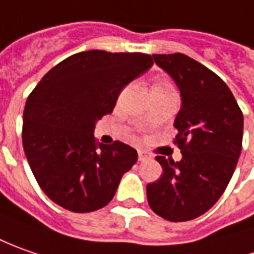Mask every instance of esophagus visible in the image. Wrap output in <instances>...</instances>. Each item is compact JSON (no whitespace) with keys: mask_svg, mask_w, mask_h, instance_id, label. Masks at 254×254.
<instances>
[{"mask_svg":"<svg viewBox=\"0 0 254 254\" xmlns=\"http://www.w3.org/2000/svg\"><path fill=\"white\" fill-rule=\"evenodd\" d=\"M137 159H139V162H143L146 159H149V154L143 152V150H139L137 152Z\"/></svg>","mask_w":254,"mask_h":254,"instance_id":"obj_1","label":"esophagus"}]
</instances>
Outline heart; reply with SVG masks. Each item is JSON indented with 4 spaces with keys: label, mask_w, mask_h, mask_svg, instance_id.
Instances as JSON below:
<instances>
[{
    "label": "heart",
    "mask_w": 254,
    "mask_h": 254,
    "mask_svg": "<svg viewBox=\"0 0 254 254\" xmlns=\"http://www.w3.org/2000/svg\"><path fill=\"white\" fill-rule=\"evenodd\" d=\"M152 90H156V91H170V90H173L171 88L170 84L167 83H157L156 85H154Z\"/></svg>",
    "instance_id": "b5f03b06"
}]
</instances>
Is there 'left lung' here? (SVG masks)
Returning a JSON list of instances; mask_svg holds the SVG:
<instances>
[{
	"instance_id": "1",
	"label": "left lung",
	"mask_w": 254,
	"mask_h": 254,
	"mask_svg": "<svg viewBox=\"0 0 254 254\" xmlns=\"http://www.w3.org/2000/svg\"><path fill=\"white\" fill-rule=\"evenodd\" d=\"M152 57L180 90L174 143L183 159L156 157L163 174L147 184V201L154 214L184 222L205 214L228 187L241 156L243 114L222 78L194 59L183 53Z\"/></svg>"
}]
</instances>
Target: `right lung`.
Returning a JSON list of instances; mask_svg holds the SVG:
<instances>
[{"label":"right lung","mask_w":254,"mask_h":254,"mask_svg":"<svg viewBox=\"0 0 254 254\" xmlns=\"http://www.w3.org/2000/svg\"><path fill=\"white\" fill-rule=\"evenodd\" d=\"M153 66L144 53L80 52L49 70L26 100L22 143L39 187L71 212H92L115 195L137 160L133 147L97 143V121L121 91Z\"/></svg>","instance_id":"add662e5"}]
</instances>
